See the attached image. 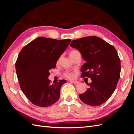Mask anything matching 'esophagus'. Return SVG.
I'll return each mask as SVG.
<instances>
[{"instance_id": "34e87169", "label": "esophagus", "mask_w": 134, "mask_h": 134, "mask_svg": "<svg viewBox=\"0 0 134 134\" xmlns=\"http://www.w3.org/2000/svg\"><path fill=\"white\" fill-rule=\"evenodd\" d=\"M71 82L73 83L74 84H78L79 83V81H78V80H72Z\"/></svg>"}]
</instances>
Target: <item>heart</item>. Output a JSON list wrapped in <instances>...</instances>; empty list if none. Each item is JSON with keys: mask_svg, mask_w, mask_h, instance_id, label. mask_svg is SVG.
<instances>
[{"mask_svg": "<svg viewBox=\"0 0 134 134\" xmlns=\"http://www.w3.org/2000/svg\"><path fill=\"white\" fill-rule=\"evenodd\" d=\"M78 54H80V52L79 51L76 50H72L69 52V55H70V57L71 58H73L74 56H76V55H78ZM64 76L65 77H66V78H67L72 79L74 78V74L73 72H70V71H65L64 73Z\"/></svg>", "mask_w": 134, "mask_h": 134, "instance_id": "heart-1", "label": "heart"}]
</instances>
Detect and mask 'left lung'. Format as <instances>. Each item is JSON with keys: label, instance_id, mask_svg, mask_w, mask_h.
<instances>
[{"label": "left lung", "instance_id": "left-lung-1", "mask_svg": "<svg viewBox=\"0 0 134 134\" xmlns=\"http://www.w3.org/2000/svg\"><path fill=\"white\" fill-rule=\"evenodd\" d=\"M70 46L76 48L86 61L81 68L82 78H91L90 88L79 95L83 102L98 106L109 98L120 77V59L115 48L95 36L73 40Z\"/></svg>", "mask_w": 134, "mask_h": 134}]
</instances>
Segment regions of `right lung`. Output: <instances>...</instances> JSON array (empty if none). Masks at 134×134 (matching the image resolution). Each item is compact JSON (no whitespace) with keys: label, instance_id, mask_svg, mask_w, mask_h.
<instances>
[{"label":"right lung","instance_id":"right-lung-1","mask_svg":"<svg viewBox=\"0 0 134 134\" xmlns=\"http://www.w3.org/2000/svg\"><path fill=\"white\" fill-rule=\"evenodd\" d=\"M71 40H58L40 37L30 42L20 51L15 63L20 87L34 104L46 107L60 98V89L65 80L54 84L48 79L51 69L70 43Z\"/></svg>","mask_w":134,"mask_h":134}]
</instances>
